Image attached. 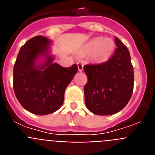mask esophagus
Listing matches in <instances>:
<instances>
[{
  "label": "esophagus",
  "mask_w": 155,
  "mask_h": 155,
  "mask_svg": "<svg viewBox=\"0 0 155 155\" xmlns=\"http://www.w3.org/2000/svg\"><path fill=\"white\" fill-rule=\"evenodd\" d=\"M77 65H78V68L79 71H83V67H84V65H83V64L81 62H78L77 64Z\"/></svg>",
  "instance_id": "esophagus-1"
}]
</instances>
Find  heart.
Masks as SVG:
<instances>
[{
	"instance_id": "heart-1",
	"label": "heart",
	"mask_w": 155,
	"mask_h": 155,
	"mask_svg": "<svg viewBox=\"0 0 155 155\" xmlns=\"http://www.w3.org/2000/svg\"><path fill=\"white\" fill-rule=\"evenodd\" d=\"M115 43L112 39L95 38L86 45L87 52H94V57L96 61H102L108 60L113 54Z\"/></svg>"
}]
</instances>
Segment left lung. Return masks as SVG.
Wrapping results in <instances>:
<instances>
[{
    "instance_id": "1",
    "label": "left lung",
    "mask_w": 155,
    "mask_h": 155,
    "mask_svg": "<svg viewBox=\"0 0 155 155\" xmlns=\"http://www.w3.org/2000/svg\"><path fill=\"white\" fill-rule=\"evenodd\" d=\"M116 49L110 58L98 64H87L84 85L87 108L94 114L113 115L124 109L134 91V67L127 46L115 37Z\"/></svg>"
}]
</instances>
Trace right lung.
Returning a JSON list of instances; mask_svg holds the SVG:
<instances>
[{"label": "right lung", "mask_w": 155, "mask_h": 155, "mask_svg": "<svg viewBox=\"0 0 155 155\" xmlns=\"http://www.w3.org/2000/svg\"><path fill=\"white\" fill-rule=\"evenodd\" d=\"M50 41L37 35L21 47L14 65L13 88L19 103L35 115H47L58 110L64 99V91L78 72L76 64L63 68L48 54ZM40 55L47 61L37 66Z\"/></svg>", "instance_id": "right-lung-1"}]
</instances>
